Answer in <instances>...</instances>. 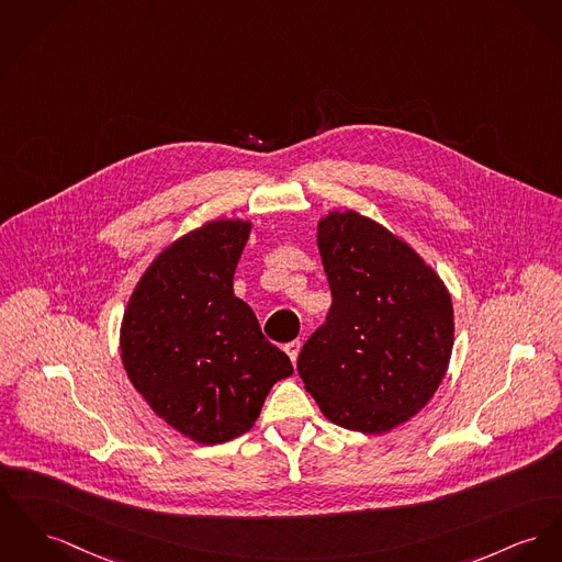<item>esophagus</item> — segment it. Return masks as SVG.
I'll list each match as a JSON object with an SVG mask.
<instances>
[{
    "instance_id": "1",
    "label": "esophagus",
    "mask_w": 562,
    "mask_h": 562,
    "mask_svg": "<svg viewBox=\"0 0 562 562\" xmlns=\"http://www.w3.org/2000/svg\"><path fill=\"white\" fill-rule=\"evenodd\" d=\"M285 353L290 356V360H292V364H296V360H299L300 353V340H290V342H285Z\"/></svg>"
}]
</instances>
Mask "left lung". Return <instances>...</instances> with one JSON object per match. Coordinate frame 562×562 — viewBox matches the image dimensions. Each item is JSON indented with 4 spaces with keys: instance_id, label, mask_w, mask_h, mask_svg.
Listing matches in <instances>:
<instances>
[{
    "instance_id": "left-lung-1",
    "label": "left lung",
    "mask_w": 562,
    "mask_h": 562,
    "mask_svg": "<svg viewBox=\"0 0 562 562\" xmlns=\"http://www.w3.org/2000/svg\"><path fill=\"white\" fill-rule=\"evenodd\" d=\"M317 247L333 306L304 342L299 374L330 422L387 432L419 412L446 376L448 290L407 243L356 211L324 217Z\"/></svg>"
}]
</instances>
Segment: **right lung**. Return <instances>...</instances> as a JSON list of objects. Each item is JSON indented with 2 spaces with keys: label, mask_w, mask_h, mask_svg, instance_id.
I'll use <instances>...</instances> for the list:
<instances>
[{
  "label": "right lung",
  "mask_w": 562,
  "mask_h": 562,
  "mask_svg": "<svg viewBox=\"0 0 562 562\" xmlns=\"http://www.w3.org/2000/svg\"><path fill=\"white\" fill-rule=\"evenodd\" d=\"M249 229L220 220L172 243L123 315L121 358L132 385L166 424L204 446L247 432L270 387L294 373L232 290Z\"/></svg>",
  "instance_id": "1"
}]
</instances>
